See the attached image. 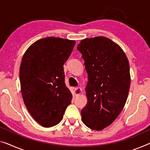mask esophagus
Returning <instances> with one entry per match:
<instances>
[{"instance_id": "esophagus-1", "label": "esophagus", "mask_w": 150, "mask_h": 150, "mask_svg": "<svg viewBox=\"0 0 150 150\" xmlns=\"http://www.w3.org/2000/svg\"><path fill=\"white\" fill-rule=\"evenodd\" d=\"M82 92V89L81 88H75L74 89V93L75 96L79 95Z\"/></svg>"}]
</instances>
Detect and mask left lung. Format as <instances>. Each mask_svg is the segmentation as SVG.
<instances>
[{
	"label": "left lung",
	"instance_id": "1",
	"mask_svg": "<svg viewBox=\"0 0 150 150\" xmlns=\"http://www.w3.org/2000/svg\"><path fill=\"white\" fill-rule=\"evenodd\" d=\"M77 48L88 78L82 121L89 129L101 131L112 123L126 103L131 83L129 61L122 49L105 37L82 40Z\"/></svg>",
	"mask_w": 150,
	"mask_h": 150
}]
</instances>
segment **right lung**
<instances>
[{"mask_svg":"<svg viewBox=\"0 0 150 150\" xmlns=\"http://www.w3.org/2000/svg\"><path fill=\"white\" fill-rule=\"evenodd\" d=\"M75 44V40L44 38L33 43L22 58L19 71L22 97L33 119L44 127L59 124L71 102L63 64Z\"/></svg>","mask_w":150,"mask_h":150,"instance_id":"add662e5","label":"right lung"}]
</instances>
